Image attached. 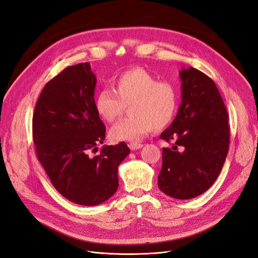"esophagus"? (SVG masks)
I'll list each match as a JSON object with an SVG mask.
<instances>
[{
    "mask_svg": "<svg viewBox=\"0 0 258 258\" xmlns=\"http://www.w3.org/2000/svg\"><path fill=\"white\" fill-rule=\"evenodd\" d=\"M143 147V144L141 143H137V142H132L128 144V148L131 149V151H136V150H139Z\"/></svg>",
    "mask_w": 258,
    "mask_h": 258,
    "instance_id": "esophagus-1",
    "label": "esophagus"
}]
</instances>
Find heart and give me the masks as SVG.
<instances>
[{
  "instance_id": "b5f03b06",
  "label": "heart",
  "mask_w": 258,
  "mask_h": 258,
  "mask_svg": "<svg viewBox=\"0 0 258 258\" xmlns=\"http://www.w3.org/2000/svg\"><path fill=\"white\" fill-rule=\"evenodd\" d=\"M114 87L103 88L95 100L97 113L111 123L119 119L130 106L128 118L110 128L113 141H138L155 127L167 126L174 120L178 108L176 87L141 67H134L120 74Z\"/></svg>"
}]
</instances>
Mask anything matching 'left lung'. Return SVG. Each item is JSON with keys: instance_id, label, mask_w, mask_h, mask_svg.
<instances>
[{"instance_id": "obj_1", "label": "left lung", "mask_w": 258, "mask_h": 258, "mask_svg": "<svg viewBox=\"0 0 258 258\" xmlns=\"http://www.w3.org/2000/svg\"><path fill=\"white\" fill-rule=\"evenodd\" d=\"M179 76L181 104L172 124L160 135L167 142L174 140L175 145L162 149L158 186L167 196L186 200L215 182L228 155L230 127L214 81L194 67H182Z\"/></svg>"}]
</instances>
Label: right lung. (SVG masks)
<instances>
[{
    "label": "right lung",
    "mask_w": 258,
    "mask_h": 258,
    "mask_svg": "<svg viewBox=\"0 0 258 258\" xmlns=\"http://www.w3.org/2000/svg\"><path fill=\"white\" fill-rule=\"evenodd\" d=\"M97 78L88 62L66 67L45 86L32 117L39 161L57 191L73 203L97 206L118 189V167L130 154L124 142L103 145L105 126L95 106Z\"/></svg>",
    "instance_id": "obj_1"
}]
</instances>
